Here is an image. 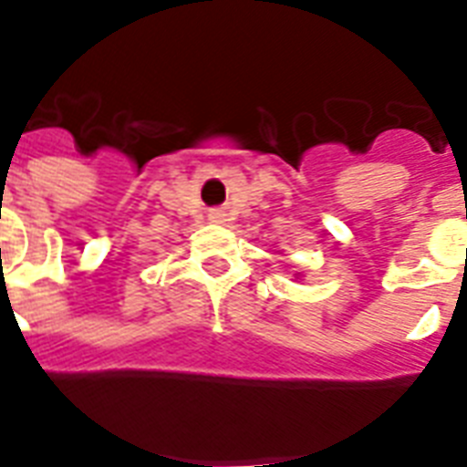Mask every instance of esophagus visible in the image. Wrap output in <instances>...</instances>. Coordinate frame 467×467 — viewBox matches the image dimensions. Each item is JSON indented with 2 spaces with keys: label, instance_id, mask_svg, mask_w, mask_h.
I'll return each instance as SVG.
<instances>
[{
  "label": "esophagus",
  "instance_id": "esophagus-1",
  "mask_svg": "<svg viewBox=\"0 0 467 467\" xmlns=\"http://www.w3.org/2000/svg\"><path fill=\"white\" fill-rule=\"evenodd\" d=\"M210 220H213V223H223V220H225V213H223V210H213V213H210Z\"/></svg>",
  "mask_w": 467,
  "mask_h": 467
}]
</instances>
